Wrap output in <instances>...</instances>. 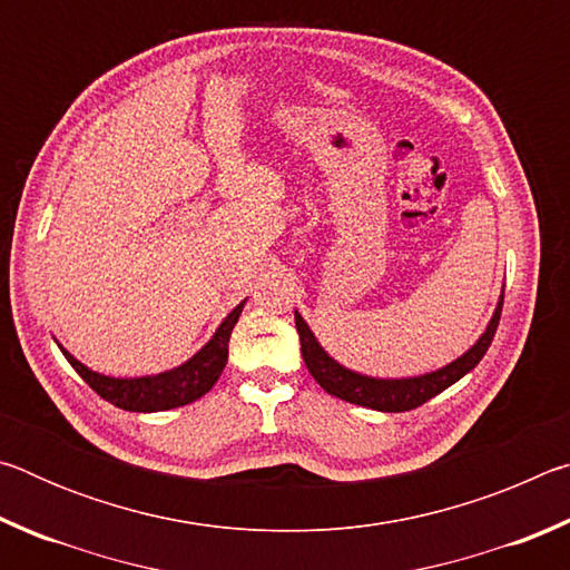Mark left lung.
<instances>
[{"instance_id": "8db88e82", "label": "left lung", "mask_w": 570, "mask_h": 570, "mask_svg": "<svg viewBox=\"0 0 570 570\" xmlns=\"http://www.w3.org/2000/svg\"><path fill=\"white\" fill-rule=\"evenodd\" d=\"M500 312H503V294L498 298V306L485 332L480 334V340L470 346L465 354H460L458 360L440 366L435 372L417 374V377H400V380H384V377H370V374L354 372L350 366H344L334 360V356L324 350L316 340L314 332L308 330L304 316L294 312L298 342H302V356L306 362V370L312 372V377L320 382L324 392L334 394L344 402L362 404V407H372L380 412H407L420 407L428 400L435 397L442 390H448L450 384L465 377L468 372L475 370L482 356H485L490 342H493Z\"/></svg>"}]
</instances>
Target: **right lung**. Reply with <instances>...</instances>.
Listing matches in <instances>:
<instances>
[{"mask_svg": "<svg viewBox=\"0 0 570 570\" xmlns=\"http://www.w3.org/2000/svg\"><path fill=\"white\" fill-rule=\"evenodd\" d=\"M244 304L246 298L218 324L216 334L210 336L190 360L166 372L146 374V377H108V374L95 372L80 360H75L62 344L57 346H60L65 360L72 364V370L80 374L102 400L115 404V407L128 412H163L183 407V404H190L198 397H204V394L218 382L220 372H224V366L228 362L230 332H234L238 316L244 312Z\"/></svg>", "mask_w": 570, "mask_h": 570, "instance_id": "obj_1", "label": "right lung"}]
</instances>
